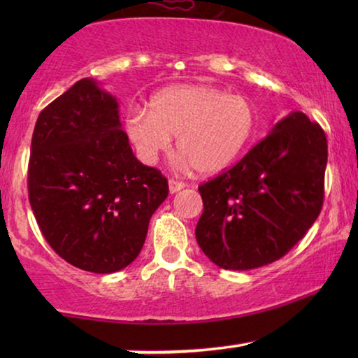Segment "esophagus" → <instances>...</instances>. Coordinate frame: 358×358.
<instances>
[{
  "label": "esophagus",
  "mask_w": 358,
  "mask_h": 358,
  "mask_svg": "<svg viewBox=\"0 0 358 358\" xmlns=\"http://www.w3.org/2000/svg\"><path fill=\"white\" fill-rule=\"evenodd\" d=\"M184 187H185V184H184V182H180V180L169 179V192H171V194L179 192V190H182Z\"/></svg>",
  "instance_id": "1"
}]
</instances>
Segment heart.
<instances>
[{
  "instance_id": "heart-1",
  "label": "heart",
  "mask_w": 358,
  "mask_h": 358,
  "mask_svg": "<svg viewBox=\"0 0 358 358\" xmlns=\"http://www.w3.org/2000/svg\"><path fill=\"white\" fill-rule=\"evenodd\" d=\"M257 114L251 101L208 85H173L151 96L148 110L131 107L125 134L146 164H155L176 136L179 164L217 174L251 143Z\"/></svg>"
}]
</instances>
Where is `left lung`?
Segmentation results:
<instances>
[{
	"label": "left lung",
	"mask_w": 358,
	"mask_h": 358,
	"mask_svg": "<svg viewBox=\"0 0 358 358\" xmlns=\"http://www.w3.org/2000/svg\"><path fill=\"white\" fill-rule=\"evenodd\" d=\"M326 164L320 125L300 110L278 120L236 166L199 187L195 238L205 256L227 271L285 256L321 212Z\"/></svg>",
	"instance_id": "obj_1"
}]
</instances>
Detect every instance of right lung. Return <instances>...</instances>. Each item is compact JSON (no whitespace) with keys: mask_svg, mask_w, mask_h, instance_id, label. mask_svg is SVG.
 Wrapping results in <instances>:
<instances>
[{"mask_svg":"<svg viewBox=\"0 0 358 358\" xmlns=\"http://www.w3.org/2000/svg\"><path fill=\"white\" fill-rule=\"evenodd\" d=\"M29 161V202L58 256L94 273L138 256L168 179L135 158L119 102L83 78L41 112Z\"/></svg>","mask_w":358,"mask_h":358,"instance_id":"add662e5","label":"right lung"}]
</instances>
